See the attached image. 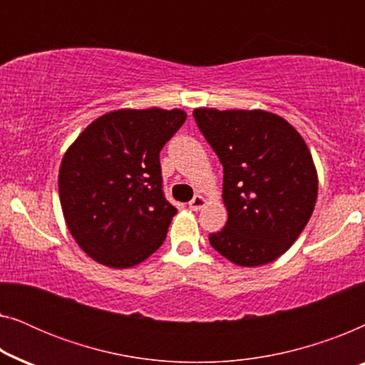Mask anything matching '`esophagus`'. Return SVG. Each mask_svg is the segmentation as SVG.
I'll list each match as a JSON object with an SVG mask.
<instances>
[{
  "label": "esophagus",
  "instance_id": "esophagus-1",
  "mask_svg": "<svg viewBox=\"0 0 365 365\" xmlns=\"http://www.w3.org/2000/svg\"><path fill=\"white\" fill-rule=\"evenodd\" d=\"M204 206H206V197H202V196H194L192 197V201L189 202V209H191V211H199V209H202Z\"/></svg>",
  "mask_w": 365,
  "mask_h": 365
}]
</instances>
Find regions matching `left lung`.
<instances>
[{
    "mask_svg": "<svg viewBox=\"0 0 365 365\" xmlns=\"http://www.w3.org/2000/svg\"><path fill=\"white\" fill-rule=\"evenodd\" d=\"M192 116L224 168L227 222L209 242L242 267L276 261L301 236L317 201V169L306 141L264 109L196 108Z\"/></svg>",
    "mask_w": 365,
    "mask_h": 365,
    "instance_id": "1",
    "label": "left lung"
}]
</instances>
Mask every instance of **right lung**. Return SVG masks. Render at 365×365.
<instances>
[{"instance_id": "right-lung-1", "label": "right lung", "mask_w": 365, "mask_h": 365, "mask_svg": "<svg viewBox=\"0 0 365 365\" xmlns=\"http://www.w3.org/2000/svg\"><path fill=\"white\" fill-rule=\"evenodd\" d=\"M182 109H118L84 128L64 153L58 187L78 246L111 269L156 252L178 209L163 194L159 153L182 126Z\"/></svg>"}]
</instances>
